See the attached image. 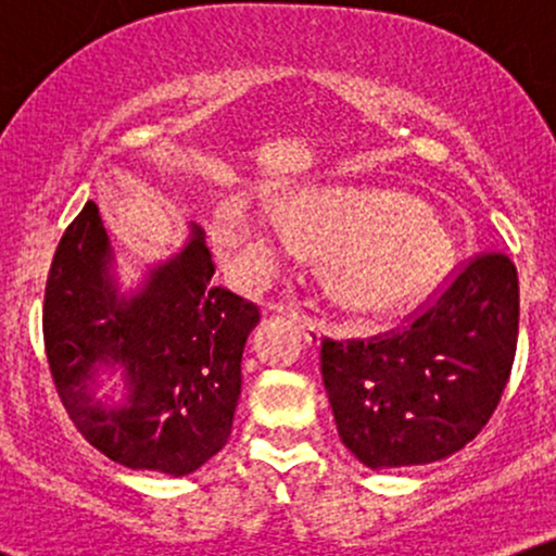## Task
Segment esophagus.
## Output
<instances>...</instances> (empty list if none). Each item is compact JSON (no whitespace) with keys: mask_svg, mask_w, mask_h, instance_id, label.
Wrapping results in <instances>:
<instances>
[{"mask_svg":"<svg viewBox=\"0 0 556 556\" xmlns=\"http://www.w3.org/2000/svg\"><path fill=\"white\" fill-rule=\"evenodd\" d=\"M285 314L290 316L292 321L298 324V329L303 331L305 342H308V344H318V340H321V334H324V324L318 321V318L305 316L303 311H298V308H285Z\"/></svg>","mask_w":556,"mask_h":556,"instance_id":"obj_1","label":"esophagus"}]
</instances>
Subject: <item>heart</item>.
Returning <instances> with one entry per match:
<instances>
[{"mask_svg":"<svg viewBox=\"0 0 556 556\" xmlns=\"http://www.w3.org/2000/svg\"><path fill=\"white\" fill-rule=\"evenodd\" d=\"M287 227L305 245L337 253L329 269L331 295L366 318L410 308L452 264L450 235L429 219L416 198L376 188L300 190L285 206ZM216 235L242 264L261 271L277 248L279 229L240 203L216 216Z\"/></svg>","mask_w":556,"mask_h":556,"instance_id":"1","label":"heart"}]
</instances>
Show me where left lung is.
I'll list each match as a JSON object with an SVG mask.
<instances>
[{"mask_svg":"<svg viewBox=\"0 0 556 556\" xmlns=\"http://www.w3.org/2000/svg\"><path fill=\"white\" fill-rule=\"evenodd\" d=\"M513 258L460 261L400 327L321 337L324 389L342 444L368 468L444 460L486 426L518 350Z\"/></svg>","mask_w":556,"mask_h":556,"instance_id":"obj_1","label":"left lung"}]
</instances>
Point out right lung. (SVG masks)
<instances>
[{
  "instance_id": "obj_1",
  "label": "right lung",
  "mask_w": 556,
  "mask_h": 556,
  "mask_svg": "<svg viewBox=\"0 0 556 556\" xmlns=\"http://www.w3.org/2000/svg\"><path fill=\"white\" fill-rule=\"evenodd\" d=\"M106 264L110 240L88 201L56 245L43 292V348L56 394L75 429L110 460L188 476L232 431L242 348L258 305L212 285L214 261L198 227L136 298H117ZM101 362H117L131 384L114 412L87 394Z\"/></svg>"
}]
</instances>
